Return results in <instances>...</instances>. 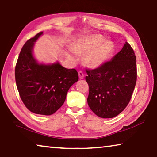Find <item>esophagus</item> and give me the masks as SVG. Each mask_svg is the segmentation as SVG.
<instances>
[{
	"label": "esophagus",
	"instance_id": "obj_1",
	"mask_svg": "<svg viewBox=\"0 0 157 157\" xmlns=\"http://www.w3.org/2000/svg\"><path fill=\"white\" fill-rule=\"evenodd\" d=\"M78 75H79V78L80 79H83L84 77V73L82 72V71H79L78 72Z\"/></svg>",
	"mask_w": 157,
	"mask_h": 157
}]
</instances>
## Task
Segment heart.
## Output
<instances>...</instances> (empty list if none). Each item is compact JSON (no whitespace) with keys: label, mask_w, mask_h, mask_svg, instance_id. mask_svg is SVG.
I'll use <instances>...</instances> for the list:
<instances>
[{"label":"heart","mask_w":157,"mask_h":157,"mask_svg":"<svg viewBox=\"0 0 157 157\" xmlns=\"http://www.w3.org/2000/svg\"><path fill=\"white\" fill-rule=\"evenodd\" d=\"M105 41V39L100 34H94L84 37L79 40L73 46L77 53H87L85 61L91 67H98L103 64L110 57L113 50V45L111 41ZM72 60H76L74 55H69Z\"/></svg>","instance_id":"b5f03b06"}]
</instances>
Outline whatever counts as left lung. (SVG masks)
Here are the masks:
<instances>
[{
  "label": "left lung",
  "instance_id": "left-lung-1",
  "mask_svg": "<svg viewBox=\"0 0 157 157\" xmlns=\"http://www.w3.org/2000/svg\"><path fill=\"white\" fill-rule=\"evenodd\" d=\"M86 72L90 109L100 118L118 116L129 104L136 83V58L132 46L126 42L110 61Z\"/></svg>",
  "mask_w": 157,
  "mask_h": 157
}]
</instances>
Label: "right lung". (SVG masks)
Segmentation results:
<instances>
[{
	"label": "right lung",
	"instance_id": "1",
	"mask_svg": "<svg viewBox=\"0 0 157 157\" xmlns=\"http://www.w3.org/2000/svg\"><path fill=\"white\" fill-rule=\"evenodd\" d=\"M43 34L37 33L25 42L15 67L16 84L26 108L33 113L49 116L63 105L68 89L78 80L75 68L59 63L39 64L33 55L34 43Z\"/></svg>",
	"mask_w": 157,
	"mask_h": 157
}]
</instances>
